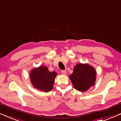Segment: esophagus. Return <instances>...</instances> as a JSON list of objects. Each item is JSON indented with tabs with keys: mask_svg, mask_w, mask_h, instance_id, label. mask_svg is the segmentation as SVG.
Instances as JSON below:
<instances>
[{
	"mask_svg": "<svg viewBox=\"0 0 121 121\" xmlns=\"http://www.w3.org/2000/svg\"><path fill=\"white\" fill-rule=\"evenodd\" d=\"M66 71L65 70H62L61 71V73H62V74H64V75H65V74H66Z\"/></svg>",
	"mask_w": 121,
	"mask_h": 121,
	"instance_id": "esophagus-1",
	"label": "esophagus"
}]
</instances>
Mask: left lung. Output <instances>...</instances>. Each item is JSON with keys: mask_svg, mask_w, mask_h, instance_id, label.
I'll use <instances>...</instances> for the list:
<instances>
[{"mask_svg": "<svg viewBox=\"0 0 121 121\" xmlns=\"http://www.w3.org/2000/svg\"><path fill=\"white\" fill-rule=\"evenodd\" d=\"M95 68L88 64H78L74 66L72 74L69 78L74 88L84 92L95 84L96 78Z\"/></svg>", "mask_w": 121, "mask_h": 121, "instance_id": "obj_1", "label": "left lung"}]
</instances>
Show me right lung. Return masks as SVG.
Returning <instances> with one entry per match:
<instances>
[{"mask_svg": "<svg viewBox=\"0 0 121 121\" xmlns=\"http://www.w3.org/2000/svg\"><path fill=\"white\" fill-rule=\"evenodd\" d=\"M57 73L50 72L46 66H40L30 71V78L34 88L43 92H49L53 88Z\"/></svg>", "mask_w": 121, "mask_h": 121, "instance_id": "1", "label": "right lung"}]
</instances>
